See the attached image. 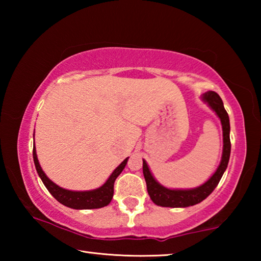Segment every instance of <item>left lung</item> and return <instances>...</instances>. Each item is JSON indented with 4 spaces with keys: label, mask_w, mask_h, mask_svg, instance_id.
<instances>
[{
    "label": "left lung",
    "mask_w": 261,
    "mask_h": 261,
    "mask_svg": "<svg viewBox=\"0 0 261 261\" xmlns=\"http://www.w3.org/2000/svg\"><path fill=\"white\" fill-rule=\"evenodd\" d=\"M202 98L210 105V107L214 110L216 115L220 117L221 124L223 130V154L222 160L214 175L204 183L199 188L192 190H169L163 188L159 184L151 174L148 169L147 163L143 160V173L145 180H146L147 192L151 197L152 201L155 205L162 207H188L199 204L200 201L206 199L210 194L213 192V190L219 184L221 177L227 169L229 158H230V124H229V116L227 110L223 107V102L221 100L220 95L213 91H208L202 95Z\"/></svg>",
    "instance_id": "obj_1"
}]
</instances>
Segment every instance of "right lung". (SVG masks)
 Wrapping results in <instances>:
<instances>
[{
    "instance_id": "obj_1",
    "label": "right lung",
    "mask_w": 261,
    "mask_h": 261,
    "mask_svg": "<svg viewBox=\"0 0 261 261\" xmlns=\"http://www.w3.org/2000/svg\"><path fill=\"white\" fill-rule=\"evenodd\" d=\"M127 159L129 158H126L125 160L113 171V174L109 176L107 182H106L101 188L92 190V191H69V190L57 187L55 183H53L51 180L47 177L46 174L42 171L40 165H39L37 153H35V147H33L34 165L35 168H37L39 176H40L41 180L43 184H45V187L57 201L73 210H93L107 206L113 199L115 179L117 178V176L122 173L123 169H124Z\"/></svg>"
}]
</instances>
